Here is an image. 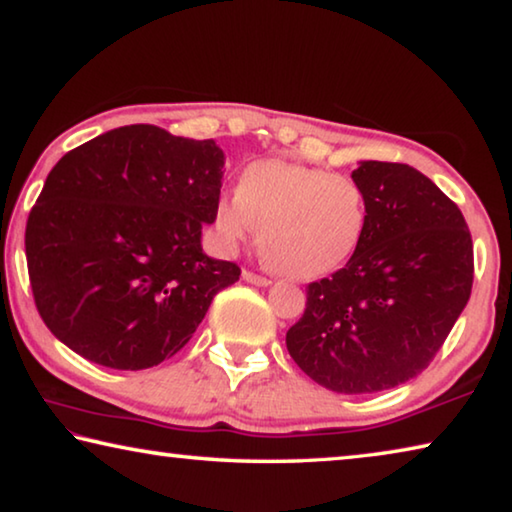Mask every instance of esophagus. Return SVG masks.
I'll use <instances>...</instances> for the list:
<instances>
[{
	"label": "esophagus",
	"mask_w": 512,
	"mask_h": 512,
	"mask_svg": "<svg viewBox=\"0 0 512 512\" xmlns=\"http://www.w3.org/2000/svg\"><path fill=\"white\" fill-rule=\"evenodd\" d=\"M244 280L250 282V284H257V287H268V284H271V280H268V277L257 275L253 271H244Z\"/></svg>",
	"instance_id": "obj_1"
}]
</instances>
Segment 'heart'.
Returning a JSON list of instances; mask_svg holds the SVG:
<instances>
[{
	"label": "heart",
	"mask_w": 512,
	"mask_h": 512,
	"mask_svg": "<svg viewBox=\"0 0 512 512\" xmlns=\"http://www.w3.org/2000/svg\"><path fill=\"white\" fill-rule=\"evenodd\" d=\"M368 225L363 187L345 173L289 160H257L237 192L216 201L214 230L225 248L259 232L266 264L293 280H314L357 253Z\"/></svg>",
	"instance_id": "obj_1"
}]
</instances>
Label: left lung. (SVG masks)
Returning a JSON list of instances; mask_svg holds the SVG:
<instances>
[{
	"label": "left lung",
	"instance_id": "1",
	"mask_svg": "<svg viewBox=\"0 0 512 512\" xmlns=\"http://www.w3.org/2000/svg\"><path fill=\"white\" fill-rule=\"evenodd\" d=\"M352 178L366 235L348 264L309 284L287 350L316 384L370 395L420 375L443 348L470 300L474 250L458 205L418 169L366 160Z\"/></svg>",
	"mask_w": 512,
	"mask_h": 512
}]
</instances>
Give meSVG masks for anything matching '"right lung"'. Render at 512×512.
Wrapping results in <instances>:
<instances>
[{
    "mask_svg": "<svg viewBox=\"0 0 512 512\" xmlns=\"http://www.w3.org/2000/svg\"><path fill=\"white\" fill-rule=\"evenodd\" d=\"M225 155L151 124L108 131L49 171L24 248L49 332L83 359L144 370L192 339L235 262L203 253Z\"/></svg>",
    "mask_w": 512,
    "mask_h": 512,
    "instance_id": "obj_1",
    "label": "right lung"
}]
</instances>
